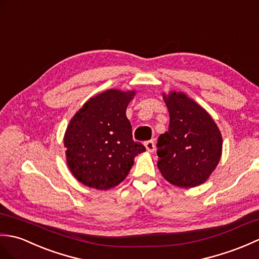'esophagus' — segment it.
Here are the masks:
<instances>
[{"label": "esophagus", "mask_w": 259, "mask_h": 259, "mask_svg": "<svg viewBox=\"0 0 259 259\" xmlns=\"http://www.w3.org/2000/svg\"><path fill=\"white\" fill-rule=\"evenodd\" d=\"M145 147L147 149V152L153 153L155 151V143L153 141H147L145 142Z\"/></svg>", "instance_id": "obj_1"}]
</instances>
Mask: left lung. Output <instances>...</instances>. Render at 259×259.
Masks as SVG:
<instances>
[{
    "label": "left lung",
    "mask_w": 259,
    "mask_h": 259,
    "mask_svg": "<svg viewBox=\"0 0 259 259\" xmlns=\"http://www.w3.org/2000/svg\"><path fill=\"white\" fill-rule=\"evenodd\" d=\"M168 131L158 137L157 167L171 185L189 188L208 180L222 157L223 137L206 110L183 92L163 93Z\"/></svg>",
    "instance_id": "left-lung-1"
}]
</instances>
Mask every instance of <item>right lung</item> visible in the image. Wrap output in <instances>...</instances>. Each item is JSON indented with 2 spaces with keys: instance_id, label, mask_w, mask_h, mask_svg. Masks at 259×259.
<instances>
[{
  "instance_id": "right-lung-1",
  "label": "right lung",
  "mask_w": 259,
  "mask_h": 259,
  "mask_svg": "<svg viewBox=\"0 0 259 259\" xmlns=\"http://www.w3.org/2000/svg\"><path fill=\"white\" fill-rule=\"evenodd\" d=\"M135 91L107 90L85 103L64 134L66 163L83 185L106 191L128 175L134 158L146 151L133 141L126 108Z\"/></svg>"
}]
</instances>
